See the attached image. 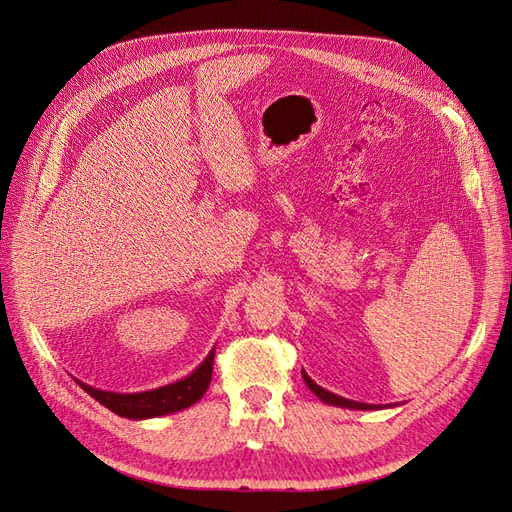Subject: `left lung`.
<instances>
[{
	"label": "left lung",
	"mask_w": 512,
	"mask_h": 512,
	"mask_svg": "<svg viewBox=\"0 0 512 512\" xmlns=\"http://www.w3.org/2000/svg\"><path fill=\"white\" fill-rule=\"evenodd\" d=\"M303 380H305V384L309 386V389H312L322 401H327V404H333V406H344V408H354V410H371V408H378V406H371V404H359V401H350V399H344V397H339V395H333V393H329V391H324L322 386H318L312 378H309L305 371H303Z\"/></svg>",
	"instance_id": "left-lung-1"
}]
</instances>
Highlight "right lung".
<instances>
[{
    "label": "right lung",
    "instance_id": "add662e5",
    "mask_svg": "<svg viewBox=\"0 0 512 512\" xmlns=\"http://www.w3.org/2000/svg\"><path fill=\"white\" fill-rule=\"evenodd\" d=\"M213 356L215 350L209 352L207 359L200 363L188 378H183L175 384L162 386V389L156 391H147V393H108L100 391L89 386L85 382H79L83 386V391H87L96 401H100L102 406H106L111 412L126 416V418H151V416H162L188 408L203 397L211 384V374H213Z\"/></svg>",
    "mask_w": 512,
    "mask_h": 512
}]
</instances>
